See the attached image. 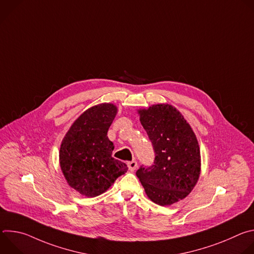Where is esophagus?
<instances>
[{
  "label": "esophagus",
  "instance_id": "1",
  "mask_svg": "<svg viewBox=\"0 0 254 254\" xmlns=\"http://www.w3.org/2000/svg\"><path fill=\"white\" fill-rule=\"evenodd\" d=\"M127 168H128V170L129 171H131V172H133L136 168H137V163L135 162V161H131V162H127Z\"/></svg>",
  "mask_w": 254,
  "mask_h": 254
}]
</instances>
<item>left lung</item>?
I'll return each mask as SVG.
<instances>
[{
    "label": "left lung",
    "mask_w": 254,
    "mask_h": 254,
    "mask_svg": "<svg viewBox=\"0 0 254 254\" xmlns=\"http://www.w3.org/2000/svg\"><path fill=\"white\" fill-rule=\"evenodd\" d=\"M139 121L152 141L154 164L139 167L135 175L148 197L165 206L184 199L200 176V149L183 116L169 104L138 111Z\"/></svg>",
    "instance_id": "8db88e82"
}]
</instances>
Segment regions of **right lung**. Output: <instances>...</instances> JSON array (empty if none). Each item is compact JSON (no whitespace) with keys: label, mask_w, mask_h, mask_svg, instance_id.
I'll return each instance as SVG.
<instances>
[{"label":"right lung","mask_w":254,"mask_h":254,"mask_svg":"<svg viewBox=\"0 0 254 254\" xmlns=\"http://www.w3.org/2000/svg\"><path fill=\"white\" fill-rule=\"evenodd\" d=\"M118 108L101 103L88 108L64 136L60 167L70 187L87 197L105 192L127 171L125 163L112 157L114 143L107 137Z\"/></svg>","instance_id":"add662e5"}]
</instances>
